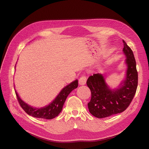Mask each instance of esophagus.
<instances>
[{"instance_id":"34e87169","label":"esophagus","mask_w":149,"mask_h":149,"mask_svg":"<svg viewBox=\"0 0 149 149\" xmlns=\"http://www.w3.org/2000/svg\"><path fill=\"white\" fill-rule=\"evenodd\" d=\"M86 77L85 76H82L79 79V84L80 85H84L86 84Z\"/></svg>"}]
</instances>
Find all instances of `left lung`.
<instances>
[{
	"mask_svg": "<svg viewBox=\"0 0 149 149\" xmlns=\"http://www.w3.org/2000/svg\"><path fill=\"white\" fill-rule=\"evenodd\" d=\"M123 52L127 66L125 78L118 87L111 88L106 82L105 74H94L86 84L91 90V99L88 104L89 112L97 118H107L124 111L131 102L136 92L138 73L132 49L123 40Z\"/></svg>",
	"mask_w": 149,
	"mask_h": 149,
	"instance_id": "8db88e82",
	"label": "left lung"
}]
</instances>
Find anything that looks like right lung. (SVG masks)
<instances>
[{
  "label": "right lung",
  "instance_id": "add662e5",
  "mask_svg": "<svg viewBox=\"0 0 149 149\" xmlns=\"http://www.w3.org/2000/svg\"><path fill=\"white\" fill-rule=\"evenodd\" d=\"M78 86V80L75 79L74 81L71 82L69 84L66 86L65 88H63L59 94H58L57 96L49 104L41 107H35L28 104L27 103H26L22 100L15 89V91L18 101H19L20 105L22 107V109L29 115L37 118L52 119L56 118L61 112L63 106L68 96L69 95V94L73 90L77 88Z\"/></svg>",
  "mask_w": 149,
  "mask_h": 149
}]
</instances>
